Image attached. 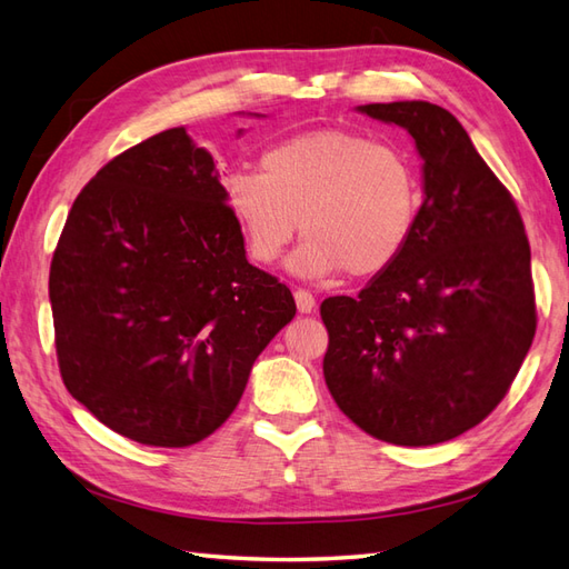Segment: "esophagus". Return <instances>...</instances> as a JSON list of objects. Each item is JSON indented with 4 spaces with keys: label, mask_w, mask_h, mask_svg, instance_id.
Instances as JSON below:
<instances>
[{
    "label": "esophagus",
    "mask_w": 569,
    "mask_h": 569,
    "mask_svg": "<svg viewBox=\"0 0 569 569\" xmlns=\"http://www.w3.org/2000/svg\"><path fill=\"white\" fill-rule=\"evenodd\" d=\"M295 301H297L299 313H311L313 307H317V301H313V295L309 292V289H297Z\"/></svg>",
    "instance_id": "34e87169"
}]
</instances>
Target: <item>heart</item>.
<instances>
[{
    "instance_id": "1",
    "label": "heart",
    "mask_w": 569,
    "mask_h": 569,
    "mask_svg": "<svg viewBox=\"0 0 569 569\" xmlns=\"http://www.w3.org/2000/svg\"><path fill=\"white\" fill-rule=\"evenodd\" d=\"M223 197L258 264L280 260L297 233L292 270L323 280L387 272L407 252L423 187L401 150L348 131H311L274 143L260 170H233Z\"/></svg>"
}]
</instances>
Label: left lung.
Returning a JSON list of instances; mask_svg holds the SVG:
<instances>
[{"mask_svg":"<svg viewBox=\"0 0 569 569\" xmlns=\"http://www.w3.org/2000/svg\"><path fill=\"white\" fill-rule=\"evenodd\" d=\"M360 111L413 136L426 197L399 262L358 297L321 301L323 377L338 409L372 438L446 443L499 407L533 343L531 246L511 192L448 109Z\"/></svg>","mask_w":569,"mask_h":569,"instance_id":"obj_1","label":"left lung"}]
</instances>
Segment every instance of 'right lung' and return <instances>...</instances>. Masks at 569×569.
Segmentation results:
<instances>
[{
  "instance_id": "obj_1",
  "label": "right lung",
  "mask_w": 569,
  "mask_h": 569,
  "mask_svg": "<svg viewBox=\"0 0 569 569\" xmlns=\"http://www.w3.org/2000/svg\"><path fill=\"white\" fill-rule=\"evenodd\" d=\"M48 292L70 395L156 448L217 431L297 313L292 292L246 260L213 158L184 129L123 150L82 187Z\"/></svg>"
}]
</instances>
